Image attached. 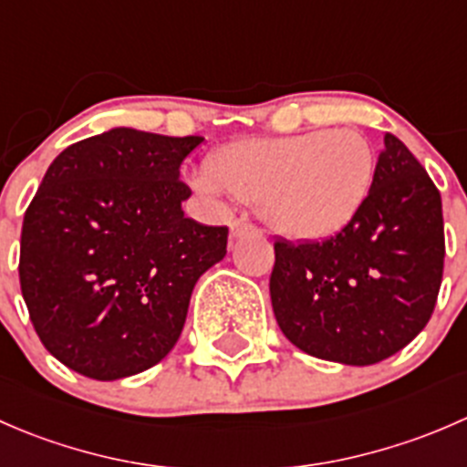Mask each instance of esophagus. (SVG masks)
Returning a JSON list of instances; mask_svg holds the SVG:
<instances>
[{"label": "esophagus", "mask_w": 467, "mask_h": 467, "mask_svg": "<svg viewBox=\"0 0 467 467\" xmlns=\"http://www.w3.org/2000/svg\"><path fill=\"white\" fill-rule=\"evenodd\" d=\"M260 230H257L255 223H251L248 219H237L233 221V225H230V234H233L234 239L237 237H246V234H257Z\"/></svg>", "instance_id": "34e87169"}]
</instances>
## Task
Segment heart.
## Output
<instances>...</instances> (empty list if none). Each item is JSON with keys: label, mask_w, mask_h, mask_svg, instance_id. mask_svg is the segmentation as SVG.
<instances>
[{"label": "heart", "mask_w": 467, "mask_h": 467, "mask_svg": "<svg viewBox=\"0 0 467 467\" xmlns=\"http://www.w3.org/2000/svg\"><path fill=\"white\" fill-rule=\"evenodd\" d=\"M373 181V149L352 129L237 140L192 173L201 194L255 203L268 228L296 242L346 230L364 210Z\"/></svg>", "instance_id": "b5f03b06"}]
</instances>
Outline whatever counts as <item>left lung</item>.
<instances>
[{"mask_svg":"<svg viewBox=\"0 0 467 467\" xmlns=\"http://www.w3.org/2000/svg\"><path fill=\"white\" fill-rule=\"evenodd\" d=\"M273 248L268 286L282 334L318 359L378 364L434 314L445 262L441 192L386 133L359 216L323 242L275 237Z\"/></svg>","mask_w":467,"mask_h":467,"instance_id":"1","label":"left lung"}]
</instances>
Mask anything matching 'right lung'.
Instances as JSON below:
<instances>
[{
  "mask_svg": "<svg viewBox=\"0 0 467 467\" xmlns=\"http://www.w3.org/2000/svg\"><path fill=\"white\" fill-rule=\"evenodd\" d=\"M203 138L112 129L67 146L25 212L20 286L42 346L89 379H121L171 352L225 225L187 219L181 164Z\"/></svg>",
  "mask_w": 467,
  "mask_h": 467,
  "instance_id": "obj_1",
  "label": "right lung"
}]
</instances>
